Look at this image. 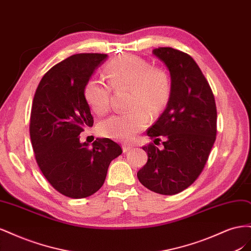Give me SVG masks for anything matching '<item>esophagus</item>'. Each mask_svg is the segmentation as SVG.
<instances>
[{
	"instance_id": "obj_1",
	"label": "esophagus",
	"mask_w": 251,
	"mask_h": 251,
	"mask_svg": "<svg viewBox=\"0 0 251 251\" xmlns=\"http://www.w3.org/2000/svg\"><path fill=\"white\" fill-rule=\"evenodd\" d=\"M130 150H132V147H131V146H128V144H123V151H124V153H126V151H130Z\"/></svg>"
}]
</instances>
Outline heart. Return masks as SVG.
Returning a JSON list of instances; mask_svg holds the SVG:
<instances>
[{
    "instance_id": "b5f03b06",
    "label": "heart",
    "mask_w": 251,
    "mask_h": 251,
    "mask_svg": "<svg viewBox=\"0 0 251 251\" xmlns=\"http://www.w3.org/2000/svg\"><path fill=\"white\" fill-rule=\"evenodd\" d=\"M104 72L113 90H131L127 105L133 110L104 119L98 125V133L105 138L130 141L148 126V112L157 115L169 103L172 93L171 77L162 68L153 67L148 60L131 55L110 60L104 67ZM109 87L100 80L90 79L83 88L85 100L97 115H104L110 110Z\"/></svg>"
}]
</instances>
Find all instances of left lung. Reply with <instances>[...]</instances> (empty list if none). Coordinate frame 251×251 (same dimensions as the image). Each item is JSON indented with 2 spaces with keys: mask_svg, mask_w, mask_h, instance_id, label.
Listing matches in <instances>:
<instances>
[{
  "mask_svg": "<svg viewBox=\"0 0 251 251\" xmlns=\"http://www.w3.org/2000/svg\"><path fill=\"white\" fill-rule=\"evenodd\" d=\"M153 54L168 67L172 93L166 109L148 130L161 141L159 150L150 143L142 149L148 162L137 173L140 183L161 195H176L192 185L202 173L217 135V108L209 83L191 55L170 47Z\"/></svg>",
  "mask_w": 251,
  "mask_h": 251,
  "instance_id": "1",
  "label": "left lung"
}]
</instances>
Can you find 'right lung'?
<instances>
[{
	"label": "right lung",
	"mask_w": 251,
	"mask_h": 251,
	"mask_svg": "<svg viewBox=\"0 0 251 251\" xmlns=\"http://www.w3.org/2000/svg\"><path fill=\"white\" fill-rule=\"evenodd\" d=\"M107 57L79 53L66 58L44 75L33 98L29 130L35 160L49 183L72 199L95 194L111 161L123 153L109 138H97L92 147L79 141L83 128L93 126L83 88Z\"/></svg>",
	"instance_id": "1"
}]
</instances>
